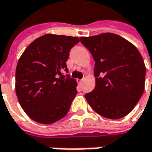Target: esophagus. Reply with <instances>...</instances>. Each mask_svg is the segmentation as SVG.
Instances as JSON below:
<instances>
[{
    "label": "esophagus",
    "mask_w": 152,
    "mask_h": 152,
    "mask_svg": "<svg viewBox=\"0 0 152 152\" xmlns=\"http://www.w3.org/2000/svg\"><path fill=\"white\" fill-rule=\"evenodd\" d=\"M83 81H84V79H81V80L79 81V84H83Z\"/></svg>",
    "instance_id": "obj_1"
}]
</instances>
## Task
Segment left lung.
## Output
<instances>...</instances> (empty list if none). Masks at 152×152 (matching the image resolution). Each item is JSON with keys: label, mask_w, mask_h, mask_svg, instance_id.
I'll return each mask as SVG.
<instances>
[{"label": "left lung", "mask_w": 152, "mask_h": 152, "mask_svg": "<svg viewBox=\"0 0 152 152\" xmlns=\"http://www.w3.org/2000/svg\"><path fill=\"white\" fill-rule=\"evenodd\" d=\"M80 41L96 62V86L85 95L88 104L106 118L125 117L145 90L146 69L140 52L129 41L112 33L80 37Z\"/></svg>", "instance_id": "left-lung-1"}]
</instances>
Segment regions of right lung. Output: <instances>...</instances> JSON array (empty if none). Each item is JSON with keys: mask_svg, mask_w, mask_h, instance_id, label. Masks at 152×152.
I'll return each mask as SVG.
<instances>
[{"mask_svg": "<svg viewBox=\"0 0 152 152\" xmlns=\"http://www.w3.org/2000/svg\"><path fill=\"white\" fill-rule=\"evenodd\" d=\"M78 37L40 36L24 50L15 70V92L26 114L37 123L50 124L64 117L76 96L75 79L62 77L69 50Z\"/></svg>", "mask_w": 152, "mask_h": 152, "instance_id": "1", "label": "right lung"}]
</instances>
